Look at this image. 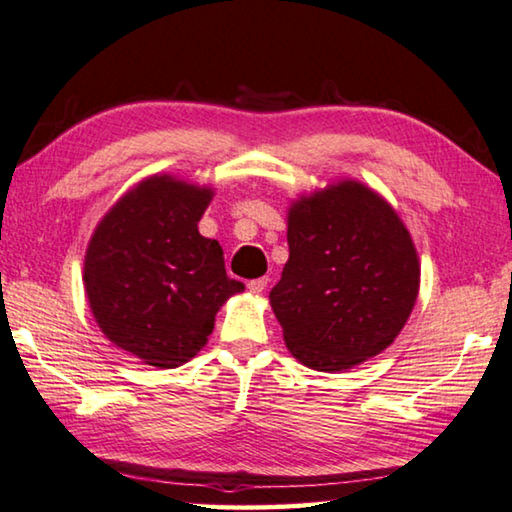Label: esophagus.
Returning a JSON list of instances; mask_svg holds the SVG:
<instances>
[{
  "instance_id": "obj_1",
  "label": "esophagus",
  "mask_w": 512,
  "mask_h": 512,
  "mask_svg": "<svg viewBox=\"0 0 512 512\" xmlns=\"http://www.w3.org/2000/svg\"><path fill=\"white\" fill-rule=\"evenodd\" d=\"M266 285H269V278H255V280L248 282V289L253 291V294H262Z\"/></svg>"
}]
</instances>
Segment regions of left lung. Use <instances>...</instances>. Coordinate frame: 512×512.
<instances>
[{
    "mask_svg": "<svg viewBox=\"0 0 512 512\" xmlns=\"http://www.w3.org/2000/svg\"><path fill=\"white\" fill-rule=\"evenodd\" d=\"M289 259L269 300L289 353L346 371L399 337L419 294V255L389 202L358 180L300 196L287 212Z\"/></svg>",
    "mask_w": 512,
    "mask_h": 512,
    "instance_id": "obj_1",
    "label": "left lung"
}]
</instances>
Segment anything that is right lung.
Returning a JSON list of instances; mask_svg holds the SVG:
<instances>
[{
    "instance_id": "right-lung-1",
    "label": "right lung",
    "mask_w": 512,
    "mask_h": 512,
    "mask_svg": "<svg viewBox=\"0 0 512 512\" xmlns=\"http://www.w3.org/2000/svg\"><path fill=\"white\" fill-rule=\"evenodd\" d=\"M212 198V186L150 175L118 198L88 241L84 287L97 326L150 367L196 358L216 312L243 291L227 278L218 241L198 232Z\"/></svg>"
}]
</instances>
